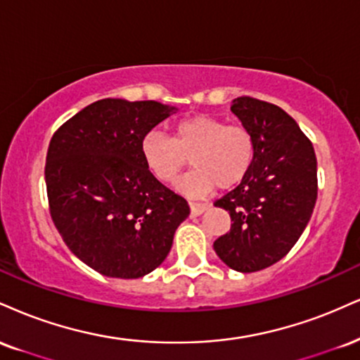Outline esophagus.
I'll return each mask as SVG.
<instances>
[{"label": "esophagus", "instance_id": "obj_1", "mask_svg": "<svg viewBox=\"0 0 360 360\" xmlns=\"http://www.w3.org/2000/svg\"><path fill=\"white\" fill-rule=\"evenodd\" d=\"M189 207H191V216H199L207 210L206 205H194V202H189Z\"/></svg>", "mask_w": 360, "mask_h": 360}]
</instances>
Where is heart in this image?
Returning <instances> with one entry per match:
<instances>
[{
  "label": "heart",
  "mask_w": 360,
  "mask_h": 360,
  "mask_svg": "<svg viewBox=\"0 0 360 360\" xmlns=\"http://www.w3.org/2000/svg\"><path fill=\"white\" fill-rule=\"evenodd\" d=\"M146 167L161 183H171L188 166L194 171L179 183L181 191L199 196L213 189L236 188L255 161V137L241 124H228L210 115H194L176 124L172 139L149 132L141 141Z\"/></svg>",
  "instance_id": "1"
}]
</instances>
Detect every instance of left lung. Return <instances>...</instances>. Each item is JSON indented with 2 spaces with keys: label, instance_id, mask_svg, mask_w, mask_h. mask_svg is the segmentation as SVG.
<instances>
[{
  "label": "left lung",
  "instance_id": "left-lung-1",
  "mask_svg": "<svg viewBox=\"0 0 360 360\" xmlns=\"http://www.w3.org/2000/svg\"><path fill=\"white\" fill-rule=\"evenodd\" d=\"M233 114L255 137V161L233 191L214 206L231 218V229L214 251L241 274L280 262L302 236L317 201V158L293 117L275 103L238 97Z\"/></svg>",
  "mask_w": 360,
  "mask_h": 360
}]
</instances>
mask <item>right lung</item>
I'll return each mask as SVG.
<instances>
[{
    "instance_id": "obj_1",
    "label": "right lung",
    "mask_w": 360,
    "mask_h": 360,
    "mask_svg": "<svg viewBox=\"0 0 360 360\" xmlns=\"http://www.w3.org/2000/svg\"><path fill=\"white\" fill-rule=\"evenodd\" d=\"M154 101L102 98L60 125L45 164L50 216L65 245L110 278H141L166 259L184 198L146 167L141 141L169 115Z\"/></svg>"
}]
</instances>
